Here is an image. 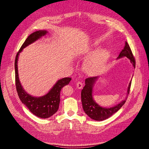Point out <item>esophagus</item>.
I'll list each match as a JSON object with an SVG mask.
<instances>
[{
    "mask_svg": "<svg viewBox=\"0 0 149 149\" xmlns=\"http://www.w3.org/2000/svg\"><path fill=\"white\" fill-rule=\"evenodd\" d=\"M76 86H77V88L78 89H81L82 87H83V83H82L81 82H80V81H78V82L77 83V84H76Z\"/></svg>",
    "mask_w": 149,
    "mask_h": 149,
    "instance_id": "1",
    "label": "esophagus"
}]
</instances>
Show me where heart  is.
<instances>
[{
    "mask_svg": "<svg viewBox=\"0 0 149 149\" xmlns=\"http://www.w3.org/2000/svg\"><path fill=\"white\" fill-rule=\"evenodd\" d=\"M109 57L107 50L93 53L84 65V69L88 75L95 76L102 73L106 68Z\"/></svg>",
    "mask_w": 149,
    "mask_h": 149,
    "instance_id": "heart-1",
    "label": "heart"
}]
</instances>
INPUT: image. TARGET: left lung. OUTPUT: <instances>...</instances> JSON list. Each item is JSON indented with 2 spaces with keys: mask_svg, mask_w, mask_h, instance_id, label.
Returning a JSON list of instances; mask_svg holds the SVG:
<instances>
[{
  "mask_svg": "<svg viewBox=\"0 0 149 149\" xmlns=\"http://www.w3.org/2000/svg\"><path fill=\"white\" fill-rule=\"evenodd\" d=\"M126 57L128 58L134 68H135V60L133 56L132 52L129 44L127 42L125 43L124 49L120 52L117 59ZM99 77H89L85 80V86L81 91V97L83 109L84 112L86 113L91 119L96 121H103L116 113L124 105L126 102V99L122 101L121 102L117 105L109 108L103 107L98 105L93 99L92 89L93 86L96 81L98 79ZM131 86V81L129 83L127 88V94L129 93L130 88Z\"/></svg>",
  "mask_w": 149,
  "mask_h": 149,
  "instance_id": "left-lung-1",
  "label": "left lung"
}]
</instances>
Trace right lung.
I'll use <instances>...</instances> for the list:
<instances>
[{
    "instance_id": "add662e5",
    "label": "right lung",
    "mask_w": 149,
    "mask_h": 149,
    "mask_svg": "<svg viewBox=\"0 0 149 149\" xmlns=\"http://www.w3.org/2000/svg\"><path fill=\"white\" fill-rule=\"evenodd\" d=\"M48 31L46 30H39L30 34L23 43L20 49L18 51L15 59V86L19 97L22 103L24 104L30 111V112L36 116L41 118H47L53 115L58 111L60 104V94L61 89L65 86L68 84L71 80V78L66 77L57 81L52 89L46 95L35 97L28 94L23 89L20 84L17 68V61L19 55L23 49L29 45L34 43L38 39L45 36Z\"/></svg>"
}]
</instances>
